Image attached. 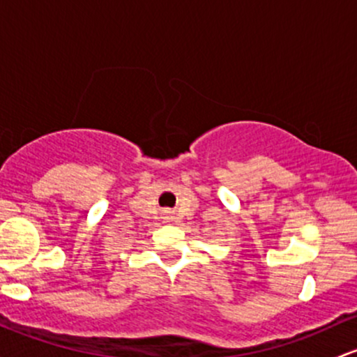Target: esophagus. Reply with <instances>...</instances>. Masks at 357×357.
Masks as SVG:
<instances>
[{"instance_id": "esophagus-1", "label": "esophagus", "mask_w": 357, "mask_h": 357, "mask_svg": "<svg viewBox=\"0 0 357 357\" xmlns=\"http://www.w3.org/2000/svg\"><path fill=\"white\" fill-rule=\"evenodd\" d=\"M166 215H169V213H166Z\"/></svg>"}]
</instances>
